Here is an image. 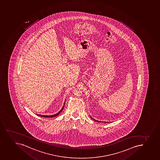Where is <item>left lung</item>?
I'll use <instances>...</instances> for the list:
<instances>
[{"instance_id": "1", "label": "left lung", "mask_w": 160, "mask_h": 160, "mask_svg": "<svg viewBox=\"0 0 160 160\" xmlns=\"http://www.w3.org/2000/svg\"><path fill=\"white\" fill-rule=\"evenodd\" d=\"M92 118V117H91ZM92 119H93V120L95 121H97L98 122H102L101 121H96V120H95V119H93V118H92Z\"/></svg>"}]
</instances>
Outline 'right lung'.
Here are the masks:
<instances>
[{"label":"right lung","mask_w":160,"mask_h":160,"mask_svg":"<svg viewBox=\"0 0 160 160\" xmlns=\"http://www.w3.org/2000/svg\"><path fill=\"white\" fill-rule=\"evenodd\" d=\"M64 104H65V103H64ZM64 106H63V107H62V109L60 110V111L58 112L57 113V114H54V115H52V116H42V115H40V114H37V115H38V116H40V117H45V118H53V117H56V116H58V114L60 113L62 111V110H63V109H64Z\"/></svg>","instance_id":"1"}]
</instances>
